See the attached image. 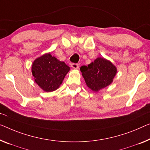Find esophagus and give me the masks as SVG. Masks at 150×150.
I'll return each instance as SVG.
<instances>
[{
    "label": "esophagus",
    "mask_w": 150,
    "mask_h": 150,
    "mask_svg": "<svg viewBox=\"0 0 150 150\" xmlns=\"http://www.w3.org/2000/svg\"><path fill=\"white\" fill-rule=\"evenodd\" d=\"M71 67L74 69H77L78 68H79V64L77 63H72L71 64Z\"/></svg>",
    "instance_id": "esophagus-1"
}]
</instances>
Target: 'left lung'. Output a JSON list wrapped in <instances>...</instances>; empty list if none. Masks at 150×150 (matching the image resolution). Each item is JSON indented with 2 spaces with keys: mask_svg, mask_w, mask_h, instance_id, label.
<instances>
[{
  "mask_svg": "<svg viewBox=\"0 0 150 150\" xmlns=\"http://www.w3.org/2000/svg\"><path fill=\"white\" fill-rule=\"evenodd\" d=\"M86 85L93 91H98L113 81L117 69L110 61L98 57L88 66L80 68Z\"/></svg>",
  "mask_w": 150,
  "mask_h": 150,
  "instance_id": "8db88e82",
  "label": "left lung"
}]
</instances>
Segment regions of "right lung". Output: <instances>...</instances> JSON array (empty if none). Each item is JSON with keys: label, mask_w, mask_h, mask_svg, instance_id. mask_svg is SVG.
I'll list each match as a JSON object with an SVG mask.
<instances>
[{"label": "right lung", "mask_w": 150, "mask_h": 150, "mask_svg": "<svg viewBox=\"0 0 150 150\" xmlns=\"http://www.w3.org/2000/svg\"><path fill=\"white\" fill-rule=\"evenodd\" d=\"M69 70V66L52 57L50 53L45 54L35 59L32 67L35 82L46 92L59 88Z\"/></svg>", "instance_id": "add662e5"}]
</instances>
